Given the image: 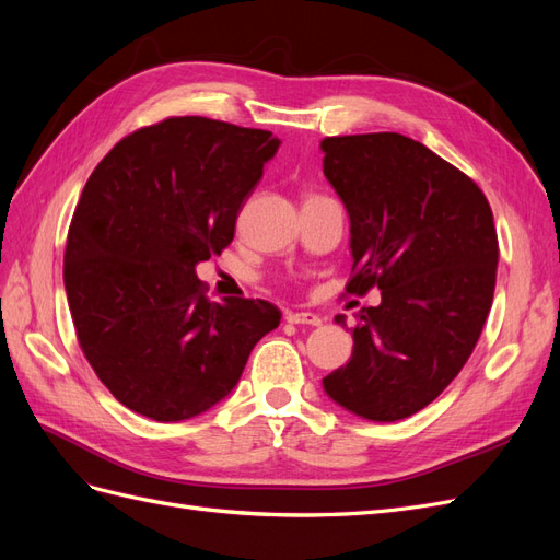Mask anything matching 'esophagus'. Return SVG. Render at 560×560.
Here are the masks:
<instances>
[{"instance_id": "obj_1", "label": "esophagus", "mask_w": 560, "mask_h": 560, "mask_svg": "<svg viewBox=\"0 0 560 560\" xmlns=\"http://www.w3.org/2000/svg\"><path fill=\"white\" fill-rule=\"evenodd\" d=\"M287 322H292V325H308V327H319L322 325V317L315 313H306V311H290L284 315Z\"/></svg>"}]
</instances>
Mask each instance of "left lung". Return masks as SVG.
I'll return each mask as SVG.
<instances>
[{"instance_id": "1", "label": "left lung", "mask_w": 560, "mask_h": 560, "mask_svg": "<svg viewBox=\"0 0 560 560\" xmlns=\"http://www.w3.org/2000/svg\"><path fill=\"white\" fill-rule=\"evenodd\" d=\"M322 151L350 217L346 294L381 290V306L362 308L350 329L348 364L322 385L366 420L409 418L444 393L479 341L500 257L493 210L477 182L399 132L338 135Z\"/></svg>"}]
</instances>
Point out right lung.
<instances>
[{
	"label": "right lung",
	"instance_id": "right-lung-1",
	"mask_svg": "<svg viewBox=\"0 0 560 560\" xmlns=\"http://www.w3.org/2000/svg\"><path fill=\"white\" fill-rule=\"evenodd\" d=\"M280 140L206 116L135 130L97 163L67 233L65 290L95 376L130 411L194 418L238 383L280 325L264 299L210 301L196 264L222 254Z\"/></svg>",
	"mask_w": 560,
	"mask_h": 560
}]
</instances>
